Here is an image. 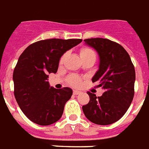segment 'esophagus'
Masks as SVG:
<instances>
[{
  "mask_svg": "<svg viewBox=\"0 0 149 149\" xmlns=\"http://www.w3.org/2000/svg\"><path fill=\"white\" fill-rule=\"evenodd\" d=\"M81 93V91H77V90H74L73 91V95H80Z\"/></svg>",
  "mask_w": 149,
  "mask_h": 149,
  "instance_id": "34e87169",
  "label": "esophagus"
}]
</instances>
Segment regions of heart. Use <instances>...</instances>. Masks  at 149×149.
<instances>
[{"label": "heart", "instance_id": "obj_1", "mask_svg": "<svg viewBox=\"0 0 149 149\" xmlns=\"http://www.w3.org/2000/svg\"><path fill=\"white\" fill-rule=\"evenodd\" d=\"M80 57L81 56H84V55L89 54H95L94 51L92 49H89V48H83V49L80 50ZM64 59V57L61 58V62H62V61ZM80 82H81V80H80V77H78L75 75H72V76H69V78H68V84H69L70 85L72 86H79L80 84Z\"/></svg>", "mask_w": 149, "mask_h": 149}]
</instances>
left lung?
<instances>
[{
  "mask_svg": "<svg viewBox=\"0 0 149 149\" xmlns=\"http://www.w3.org/2000/svg\"><path fill=\"white\" fill-rule=\"evenodd\" d=\"M100 57L99 70L92 77L104 91L101 96L88 92L90 101L83 106L86 118L95 124H112L122 118L133 101L135 69L130 55L120 44L107 38L84 39Z\"/></svg>",
  "mask_w": 149,
  "mask_h": 149,
  "instance_id": "obj_1",
  "label": "left lung"
}]
</instances>
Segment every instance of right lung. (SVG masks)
I'll return each mask as SVG.
<instances>
[{
    "label": "right lung",
    "mask_w": 149,
    "mask_h": 149,
    "mask_svg": "<svg viewBox=\"0 0 149 149\" xmlns=\"http://www.w3.org/2000/svg\"><path fill=\"white\" fill-rule=\"evenodd\" d=\"M82 39L50 38L38 41L21 54L13 72L14 95L27 118L40 125L58 122L66 102L71 98L69 88L49 86V73H56L61 57Z\"/></svg>",
    "instance_id": "add662e5"
}]
</instances>
